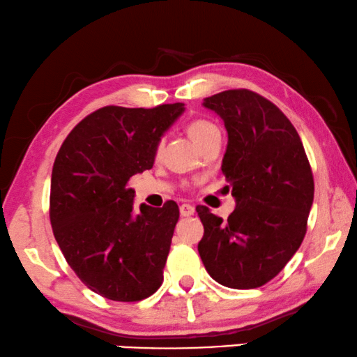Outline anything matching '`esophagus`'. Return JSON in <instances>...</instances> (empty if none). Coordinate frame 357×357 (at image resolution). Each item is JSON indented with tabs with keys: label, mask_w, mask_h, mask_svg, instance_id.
I'll use <instances>...</instances> for the list:
<instances>
[{
	"label": "esophagus",
	"mask_w": 357,
	"mask_h": 357,
	"mask_svg": "<svg viewBox=\"0 0 357 357\" xmlns=\"http://www.w3.org/2000/svg\"><path fill=\"white\" fill-rule=\"evenodd\" d=\"M195 211H196V208L192 207L191 204L180 205V215H182V216H191V215H195Z\"/></svg>",
	"instance_id": "1"
}]
</instances>
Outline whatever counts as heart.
I'll list each match as a JSON object with an SVG mask.
<instances>
[{"mask_svg": "<svg viewBox=\"0 0 357 357\" xmlns=\"http://www.w3.org/2000/svg\"><path fill=\"white\" fill-rule=\"evenodd\" d=\"M186 133H188V136L197 144L199 147H202L205 142H208L211 139V137L220 136V128H218L213 122L208 121V119L197 117V119H192V121H190L188 125H186ZM161 152H162V142H158V146H156V150H155L156 156H158Z\"/></svg>", "mask_w": 357, "mask_h": 357, "instance_id": "b5f03b06", "label": "heart"}]
</instances>
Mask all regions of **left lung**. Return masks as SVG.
<instances>
[{
  "mask_svg": "<svg viewBox=\"0 0 357 357\" xmlns=\"http://www.w3.org/2000/svg\"><path fill=\"white\" fill-rule=\"evenodd\" d=\"M226 125L222 174L232 186L235 210L226 221L205 205L197 251L207 273L229 289H257L284 270L301 246L314 202L307 155L287 116L248 89L204 100Z\"/></svg>",
  "mask_w": 357,
  "mask_h": 357,
  "instance_id": "1",
  "label": "left lung"
}]
</instances>
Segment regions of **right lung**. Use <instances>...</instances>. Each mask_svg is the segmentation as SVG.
<instances>
[{"mask_svg":"<svg viewBox=\"0 0 357 357\" xmlns=\"http://www.w3.org/2000/svg\"><path fill=\"white\" fill-rule=\"evenodd\" d=\"M183 103L105 106L75 127L56 155L50 192L54 238L87 289L135 303L160 289L178 205L133 207L128 180L153 166L161 136Z\"/></svg>","mask_w":357,"mask_h":357,"instance_id":"1","label":"right lung"}]
</instances>
